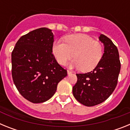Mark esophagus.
I'll use <instances>...</instances> for the list:
<instances>
[{"label": "esophagus", "mask_w": 130, "mask_h": 130, "mask_svg": "<svg viewBox=\"0 0 130 130\" xmlns=\"http://www.w3.org/2000/svg\"><path fill=\"white\" fill-rule=\"evenodd\" d=\"M67 73H68V75H70V74H72V72H71V71L70 70H67Z\"/></svg>", "instance_id": "esophagus-1"}]
</instances>
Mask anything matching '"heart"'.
Wrapping results in <instances>:
<instances>
[{"instance_id":"b5f03b06","label":"heart","mask_w":130,"mask_h":130,"mask_svg":"<svg viewBox=\"0 0 130 130\" xmlns=\"http://www.w3.org/2000/svg\"><path fill=\"white\" fill-rule=\"evenodd\" d=\"M65 42L57 40L52 45V53L60 65H64L73 55L75 58L69 63L68 67L89 72L94 69L102 60L104 47L89 36L69 35L65 37Z\"/></svg>"}]
</instances>
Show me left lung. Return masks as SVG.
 <instances>
[{"label": "left lung", "mask_w": 130, "mask_h": 130, "mask_svg": "<svg viewBox=\"0 0 130 130\" xmlns=\"http://www.w3.org/2000/svg\"><path fill=\"white\" fill-rule=\"evenodd\" d=\"M104 44V55L92 71L77 73V81L73 87V94L81 104L90 107L98 105L109 97L115 89L120 71L118 49L106 36L100 34Z\"/></svg>", "instance_id": "1"}]
</instances>
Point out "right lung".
Here are the masks:
<instances>
[{
	"mask_svg": "<svg viewBox=\"0 0 130 130\" xmlns=\"http://www.w3.org/2000/svg\"><path fill=\"white\" fill-rule=\"evenodd\" d=\"M53 42L51 29L38 28L21 36L11 53L13 83L21 94L34 104L50 99L67 76L53 55Z\"/></svg>",
	"mask_w": 130,
	"mask_h": 130,
	"instance_id": "right-lung-1",
	"label": "right lung"
}]
</instances>
